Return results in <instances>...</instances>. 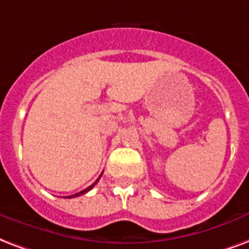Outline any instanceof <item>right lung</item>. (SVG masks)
Listing matches in <instances>:
<instances>
[{
    "mask_svg": "<svg viewBox=\"0 0 249 249\" xmlns=\"http://www.w3.org/2000/svg\"><path fill=\"white\" fill-rule=\"evenodd\" d=\"M101 177V176H100ZM100 177H99V178H97V181H99V179H100ZM97 181L95 182V183H92L91 186H88L87 189H84V190H82L80 191V193H76V194H73V195H70V196H67V198H75V196H79V195H83V194H86V193H88V191L91 190L92 187H93V186L96 185L97 183Z\"/></svg>",
    "mask_w": 249,
    "mask_h": 249,
    "instance_id": "obj_1",
    "label": "right lung"
}]
</instances>
